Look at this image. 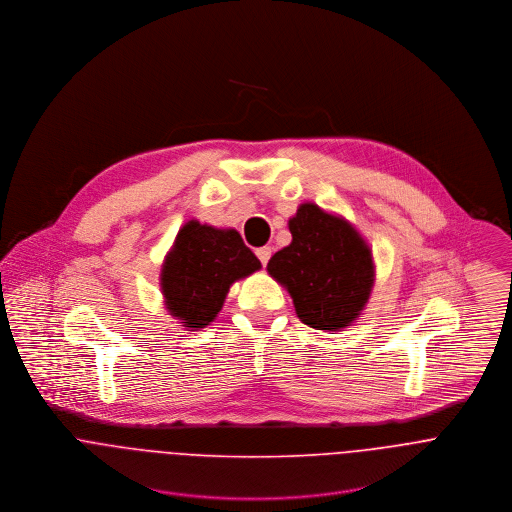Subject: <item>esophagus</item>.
I'll return each mask as SVG.
<instances>
[{"label":"esophagus","instance_id":"esophagus-1","mask_svg":"<svg viewBox=\"0 0 512 512\" xmlns=\"http://www.w3.org/2000/svg\"><path fill=\"white\" fill-rule=\"evenodd\" d=\"M256 256H258V260L262 262V266H266L268 260L272 258V248H270V246H262V248L256 250Z\"/></svg>","mask_w":512,"mask_h":512}]
</instances>
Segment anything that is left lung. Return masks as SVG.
I'll return each mask as SVG.
<instances>
[{
    "instance_id": "8db88e82",
    "label": "left lung",
    "mask_w": 512,
    "mask_h": 512,
    "mask_svg": "<svg viewBox=\"0 0 512 512\" xmlns=\"http://www.w3.org/2000/svg\"><path fill=\"white\" fill-rule=\"evenodd\" d=\"M292 244L268 262L270 276L293 299L297 317L319 331H339L365 309L374 284L372 252L347 220L313 203L288 222Z\"/></svg>"
}]
</instances>
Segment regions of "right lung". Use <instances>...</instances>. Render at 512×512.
<instances>
[{
    "label": "right lung",
    "mask_w": 512,
    "mask_h": 512,
    "mask_svg": "<svg viewBox=\"0 0 512 512\" xmlns=\"http://www.w3.org/2000/svg\"><path fill=\"white\" fill-rule=\"evenodd\" d=\"M260 268L234 228L189 220L161 268L165 305L185 327L203 329L219 315L230 286Z\"/></svg>",
    "instance_id": "1"
}]
</instances>
